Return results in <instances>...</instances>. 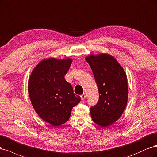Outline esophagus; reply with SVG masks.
I'll return each mask as SVG.
<instances>
[{"instance_id":"obj_1","label":"esophagus","mask_w":157,"mask_h":157,"mask_svg":"<svg viewBox=\"0 0 157 157\" xmlns=\"http://www.w3.org/2000/svg\"><path fill=\"white\" fill-rule=\"evenodd\" d=\"M81 97V99H82V100H84L85 99V97H86V95H85V94H82L80 96Z\"/></svg>"}]
</instances>
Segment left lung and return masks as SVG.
<instances>
[{
	"instance_id": "1",
	"label": "left lung",
	"mask_w": 157,
	"mask_h": 157,
	"mask_svg": "<svg viewBox=\"0 0 157 157\" xmlns=\"http://www.w3.org/2000/svg\"><path fill=\"white\" fill-rule=\"evenodd\" d=\"M85 60L90 65L97 84L99 100L90 108L94 122L107 127L122 115L128 102L127 76L116 59L108 53L89 55Z\"/></svg>"
}]
</instances>
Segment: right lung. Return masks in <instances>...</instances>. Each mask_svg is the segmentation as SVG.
Instances as JSON below:
<instances>
[{
    "label": "right lung",
    "mask_w": 157,
    "mask_h": 157,
    "mask_svg": "<svg viewBox=\"0 0 157 157\" xmlns=\"http://www.w3.org/2000/svg\"><path fill=\"white\" fill-rule=\"evenodd\" d=\"M72 63L69 57L44 59L33 70L28 81L29 98L35 112L55 127L67 122L73 107L81 100L64 79Z\"/></svg>",
    "instance_id": "obj_1"
}]
</instances>
